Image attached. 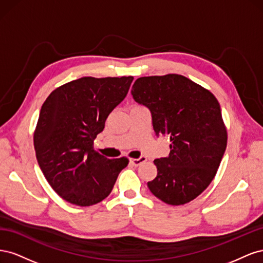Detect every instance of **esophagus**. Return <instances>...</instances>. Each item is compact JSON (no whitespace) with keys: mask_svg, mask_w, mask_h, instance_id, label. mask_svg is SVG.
<instances>
[{"mask_svg":"<svg viewBox=\"0 0 263 263\" xmlns=\"http://www.w3.org/2000/svg\"><path fill=\"white\" fill-rule=\"evenodd\" d=\"M129 161H130V163H132L133 165L138 166V165H140L141 163L146 162V161H147V158H146V157H140V158H138V159H130Z\"/></svg>","mask_w":263,"mask_h":263,"instance_id":"1","label":"esophagus"}]
</instances>
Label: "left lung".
I'll return each instance as SVG.
<instances>
[{"label": "left lung", "mask_w": 263, "mask_h": 263, "mask_svg": "<svg viewBox=\"0 0 263 263\" xmlns=\"http://www.w3.org/2000/svg\"><path fill=\"white\" fill-rule=\"evenodd\" d=\"M132 95L149 108L157 136L170 137L169 157L156 159L157 177L148 182L156 197L170 205L193 201L210 185L227 146V130L214 94L180 74L142 77Z\"/></svg>", "instance_id": "1"}]
</instances>
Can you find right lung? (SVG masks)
I'll list each match as a JSON object with an SVG mask.
<instances>
[{
    "instance_id": "right-lung-1",
    "label": "right lung",
    "mask_w": 263,
    "mask_h": 263,
    "mask_svg": "<svg viewBox=\"0 0 263 263\" xmlns=\"http://www.w3.org/2000/svg\"><path fill=\"white\" fill-rule=\"evenodd\" d=\"M133 77H83L53 90L39 113L34 147L54 192L78 206H91L112 192L128 159H107L93 148L109 113L128 93Z\"/></svg>"
}]
</instances>
